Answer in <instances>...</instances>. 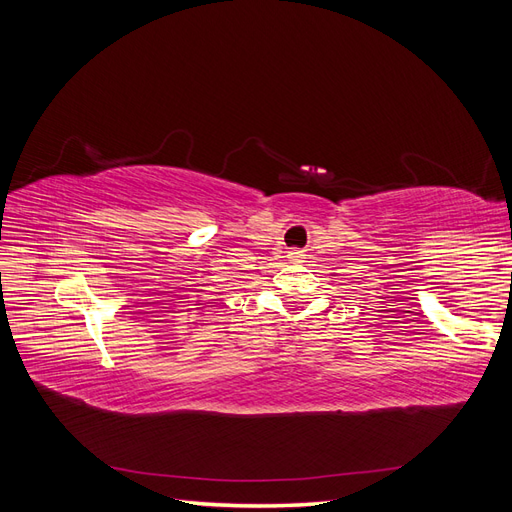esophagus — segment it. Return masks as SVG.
Masks as SVG:
<instances>
[{
  "mask_svg": "<svg viewBox=\"0 0 512 512\" xmlns=\"http://www.w3.org/2000/svg\"><path fill=\"white\" fill-rule=\"evenodd\" d=\"M290 260H294V262H303V258H305V254L303 252H299V250H290Z\"/></svg>",
  "mask_w": 512,
  "mask_h": 512,
  "instance_id": "1",
  "label": "esophagus"
}]
</instances>
